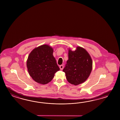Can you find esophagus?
<instances>
[{"label":"esophagus","instance_id":"1","mask_svg":"<svg viewBox=\"0 0 120 120\" xmlns=\"http://www.w3.org/2000/svg\"><path fill=\"white\" fill-rule=\"evenodd\" d=\"M60 69L61 70H63V68H64V66H63V65H60Z\"/></svg>","mask_w":120,"mask_h":120}]
</instances>
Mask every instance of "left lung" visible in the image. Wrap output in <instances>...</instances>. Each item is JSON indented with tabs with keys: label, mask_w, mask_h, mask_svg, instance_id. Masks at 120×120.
<instances>
[{
	"label": "left lung",
	"mask_w": 120,
	"mask_h": 120,
	"mask_svg": "<svg viewBox=\"0 0 120 120\" xmlns=\"http://www.w3.org/2000/svg\"><path fill=\"white\" fill-rule=\"evenodd\" d=\"M69 59L63 72L67 81L76 86L86 80L92 70V59L83 48L77 47L75 51L68 50Z\"/></svg>",
	"instance_id": "obj_1"
}]
</instances>
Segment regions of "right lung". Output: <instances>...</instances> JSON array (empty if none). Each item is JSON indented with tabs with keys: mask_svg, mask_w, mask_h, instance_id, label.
<instances>
[{
	"mask_svg": "<svg viewBox=\"0 0 120 120\" xmlns=\"http://www.w3.org/2000/svg\"><path fill=\"white\" fill-rule=\"evenodd\" d=\"M53 48L44 45L31 51L27 60V67L34 80L46 84L52 80L54 74L60 70L53 56Z\"/></svg>",
	"mask_w": 120,
	"mask_h": 120,
	"instance_id": "1",
	"label": "right lung"
}]
</instances>
